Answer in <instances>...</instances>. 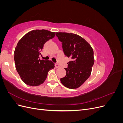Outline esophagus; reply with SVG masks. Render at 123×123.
<instances>
[{
  "mask_svg": "<svg viewBox=\"0 0 123 123\" xmlns=\"http://www.w3.org/2000/svg\"><path fill=\"white\" fill-rule=\"evenodd\" d=\"M55 66L56 68H59V67H60V66H59V64H57V63H55Z\"/></svg>",
  "mask_w": 123,
  "mask_h": 123,
  "instance_id": "1",
  "label": "esophagus"
}]
</instances>
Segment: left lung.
<instances>
[{
	"instance_id": "8db88e82",
	"label": "left lung",
	"mask_w": 123,
	"mask_h": 123,
	"mask_svg": "<svg viewBox=\"0 0 123 123\" xmlns=\"http://www.w3.org/2000/svg\"><path fill=\"white\" fill-rule=\"evenodd\" d=\"M62 42L65 55L71 58L66 75L61 81L66 87L76 89L82 85L90 76L94 65V52L90 44L80 36L73 33H56Z\"/></svg>"
}]
</instances>
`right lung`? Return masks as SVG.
<instances>
[{
	"label": "right lung",
	"instance_id": "add662e5",
	"mask_svg": "<svg viewBox=\"0 0 123 123\" xmlns=\"http://www.w3.org/2000/svg\"><path fill=\"white\" fill-rule=\"evenodd\" d=\"M55 32L35 30L27 33L18 42L14 51L16 69L24 82L31 86L43 84L48 73L54 68L51 61L40 60L39 57L44 43L54 38Z\"/></svg>",
	"mask_w": 123,
	"mask_h": 123
}]
</instances>
